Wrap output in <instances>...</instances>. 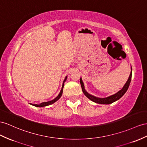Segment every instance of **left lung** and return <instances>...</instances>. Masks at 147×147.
I'll list each match as a JSON object with an SVG mask.
<instances>
[{"mask_svg":"<svg viewBox=\"0 0 147 147\" xmlns=\"http://www.w3.org/2000/svg\"><path fill=\"white\" fill-rule=\"evenodd\" d=\"M131 74H132V69H131V71H130V76L128 78L127 81L126 82V83L124 84V86H123V88H122V89H120L119 91H118L117 93L114 94L112 96H110L107 97H104V98H100V97H97L96 96H94L91 94H90L87 91H86L85 88H84V82L82 80V78H80V83H81V88H82V91L83 92L84 94L88 97L89 99H90L91 100L93 101L96 103L97 104H112L113 102H114L115 101L119 100L120 98L124 95L128 88L129 87V85L130 84V81H131Z\"/></svg>","mask_w":147,"mask_h":147,"instance_id":"obj_1","label":"left lung"}]
</instances>
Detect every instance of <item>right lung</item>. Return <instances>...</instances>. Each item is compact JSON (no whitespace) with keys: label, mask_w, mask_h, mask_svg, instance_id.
I'll use <instances>...</instances> for the list:
<instances>
[{"label":"right lung","mask_w":147,"mask_h":147,"mask_svg":"<svg viewBox=\"0 0 147 147\" xmlns=\"http://www.w3.org/2000/svg\"><path fill=\"white\" fill-rule=\"evenodd\" d=\"M66 80H67V76L65 77V80H64V81H63V85H62V88H61V91H60V92H59V94L58 95L57 97H55V98L54 99H53V100H50V101H48V102H42V103H41V104H31L32 105V106H35V107H43L50 106V105H51V104H52L55 103V102H56V101H57V100L60 98V97H61V96H62L63 90V88H64V85H65V82L66 81Z\"/></svg>","instance_id":"right-lung-1"}]
</instances>
